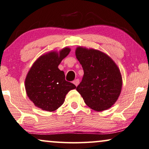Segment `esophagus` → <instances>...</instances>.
Instances as JSON below:
<instances>
[{"label":"esophagus","instance_id":"esophagus-1","mask_svg":"<svg viewBox=\"0 0 149 149\" xmlns=\"http://www.w3.org/2000/svg\"><path fill=\"white\" fill-rule=\"evenodd\" d=\"M73 83L75 85V86H76V87H77V86L79 85V79H76V80H74V81H73Z\"/></svg>","mask_w":149,"mask_h":149}]
</instances>
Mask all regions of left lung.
I'll use <instances>...</instances> for the list:
<instances>
[{
  "mask_svg": "<svg viewBox=\"0 0 149 149\" xmlns=\"http://www.w3.org/2000/svg\"><path fill=\"white\" fill-rule=\"evenodd\" d=\"M75 55L84 70L77 91L93 110L110 108L118 100L122 87V74L117 64L98 49L79 46Z\"/></svg>",
  "mask_w": 149,
  "mask_h": 149,
  "instance_id": "obj_1",
  "label": "left lung"
}]
</instances>
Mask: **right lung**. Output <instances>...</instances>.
<instances>
[{"instance_id":"add662e5","label":"right lung","mask_w":149,"mask_h":149,"mask_svg":"<svg viewBox=\"0 0 149 149\" xmlns=\"http://www.w3.org/2000/svg\"><path fill=\"white\" fill-rule=\"evenodd\" d=\"M70 48L51 51L38 58L30 68L25 80L28 97L42 110L54 111L64 103L66 94L76 88L66 81L58 65L68 55Z\"/></svg>"}]
</instances>
